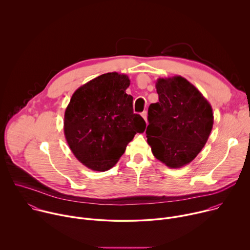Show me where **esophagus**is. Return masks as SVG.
<instances>
[{
    "label": "esophagus",
    "mask_w": 250,
    "mask_h": 250,
    "mask_svg": "<svg viewBox=\"0 0 250 250\" xmlns=\"http://www.w3.org/2000/svg\"><path fill=\"white\" fill-rule=\"evenodd\" d=\"M141 117L145 119L146 122H147V113H146V111H144V112L141 113Z\"/></svg>",
    "instance_id": "34e87169"
}]
</instances>
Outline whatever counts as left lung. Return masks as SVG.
<instances>
[{
  "mask_svg": "<svg viewBox=\"0 0 250 250\" xmlns=\"http://www.w3.org/2000/svg\"><path fill=\"white\" fill-rule=\"evenodd\" d=\"M159 101L148 108L146 137L153 155L170 168L190 163L202 150L212 128L211 106L181 76L156 82Z\"/></svg>",
  "mask_w": 250,
  "mask_h": 250,
  "instance_id": "8db88e82",
  "label": "left lung"
}]
</instances>
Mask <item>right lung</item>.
Instances as JSON below:
<instances>
[{"mask_svg":"<svg viewBox=\"0 0 250 250\" xmlns=\"http://www.w3.org/2000/svg\"><path fill=\"white\" fill-rule=\"evenodd\" d=\"M130 81L116 72L103 74L75 91L65 111L64 133L76 158L95 171L111 169L125 153L145 120L133 113Z\"/></svg>","mask_w":250,"mask_h":250,"instance_id":"add662e5","label":"right lung"}]
</instances>
